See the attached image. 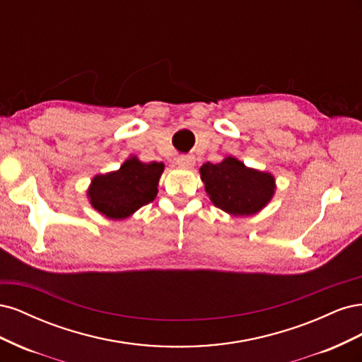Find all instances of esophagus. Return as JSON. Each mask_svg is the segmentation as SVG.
<instances>
[{
	"label": "esophagus",
	"mask_w": 362,
	"mask_h": 362,
	"mask_svg": "<svg viewBox=\"0 0 362 362\" xmlns=\"http://www.w3.org/2000/svg\"><path fill=\"white\" fill-rule=\"evenodd\" d=\"M177 164L181 168H185V169H192L194 166V157L192 156H180L177 158Z\"/></svg>",
	"instance_id": "34e87169"
}]
</instances>
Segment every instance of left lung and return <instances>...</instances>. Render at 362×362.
Instances as JSON below:
<instances>
[{
  "label": "left lung",
  "instance_id": "left-lung-1",
  "mask_svg": "<svg viewBox=\"0 0 362 362\" xmlns=\"http://www.w3.org/2000/svg\"><path fill=\"white\" fill-rule=\"evenodd\" d=\"M199 173L213 205L235 217L259 213L276 190V180L270 172L247 168L233 156L216 164H202Z\"/></svg>",
  "mask_w": 362,
  "mask_h": 362
}]
</instances>
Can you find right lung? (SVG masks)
<instances>
[{"label": "right lung", "mask_w": 362, "mask_h": 362, "mask_svg": "<svg viewBox=\"0 0 362 362\" xmlns=\"http://www.w3.org/2000/svg\"><path fill=\"white\" fill-rule=\"evenodd\" d=\"M163 170V163H144L129 156L117 170L95 175L87 199L100 214L122 221L156 199Z\"/></svg>", "instance_id": "add662e5"}]
</instances>
